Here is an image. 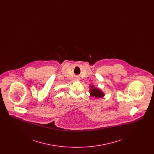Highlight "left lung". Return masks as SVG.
Wrapping results in <instances>:
<instances>
[{"label":"left lung","instance_id":"1","mask_svg":"<svg viewBox=\"0 0 154 154\" xmlns=\"http://www.w3.org/2000/svg\"><path fill=\"white\" fill-rule=\"evenodd\" d=\"M90 95L93 97H95V98H100L104 96V94L99 89V88H96L94 85H90Z\"/></svg>","mask_w":154,"mask_h":154}]
</instances>
